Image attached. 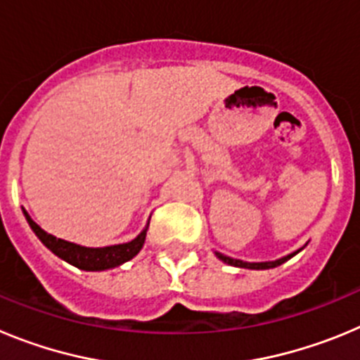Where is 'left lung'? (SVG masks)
<instances>
[{
  "mask_svg": "<svg viewBox=\"0 0 360 360\" xmlns=\"http://www.w3.org/2000/svg\"><path fill=\"white\" fill-rule=\"evenodd\" d=\"M297 252H299V250H297ZM297 252L290 254V256L281 257V259H276V262H263V263H247V262H241V259H232V257L224 256V254H219V252H216V256H218L219 259H221V262L229 263V265L243 266V269H274V266L281 265V263H285V262H287V259H290V257L295 256V254H297Z\"/></svg>",
  "mask_w": 360,
  "mask_h": 360,
  "instance_id": "left-lung-1",
  "label": "left lung"
}]
</instances>
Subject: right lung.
I'll return each mask as SVG.
<instances>
[{"label": "right lung", "mask_w": 360, "mask_h": 360, "mask_svg": "<svg viewBox=\"0 0 360 360\" xmlns=\"http://www.w3.org/2000/svg\"><path fill=\"white\" fill-rule=\"evenodd\" d=\"M25 216H27V221L32 227V231L36 232V236L56 256H59L61 259L82 270H106L122 265L124 262H129L131 257H135L136 254L141 252L142 245L146 241V231H142L129 243L111 245V247H103V249H90V247H81V245L70 243V241L61 240V238L52 236L49 232H44L27 212H25Z\"/></svg>", "instance_id": "1"}]
</instances>
